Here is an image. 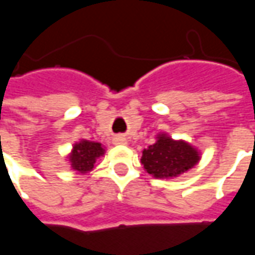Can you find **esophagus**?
<instances>
[{
    "instance_id": "1",
    "label": "esophagus",
    "mask_w": 255,
    "mask_h": 255,
    "mask_svg": "<svg viewBox=\"0 0 255 255\" xmlns=\"http://www.w3.org/2000/svg\"><path fill=\"white\" fill-rule=\"evenodd\" d=\"M115 143L124 144V143H127V140H126V138H123V136H116V138H115Z\"/></svg>"
}]
</instances>
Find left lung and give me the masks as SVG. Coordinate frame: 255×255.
Returning a JSON list of instances; mask_svg holds the SVG:
<instances>
[{"label": "left lung", "mask_w": 255, "mask_h": 255, "mask_svg": "<svg viewBox=\"0 0 255 255\" xmlns=\"http://www.w3.org/2000/svg\"><path fill=\"white\" fill-rule=\"evenodd\" d=\"M199 161L195 149L183 140H173L165 135L143 150L142 165L154 177H173L188 171Z\"/></svg>", "instance_id": "1"}]
</instances>
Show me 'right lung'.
<instances>
[{"label":"right lung","instance_id":"1","mask_svg":"<svg viewBox=\"0 0 255 255\" xmlns=\"http://www.w3.org/2000/svg\"><path fill=\"white\" fill-rule=\"evenodd\" d=\"M102 154H104V149H102L101 143L82 140L80 143H76L73 146L72 154L69 157V160L72 162V168L75 171L86 173L94 168L95 160Z\"/></svg>","mask_w":255,"mask_h":255}]
</instances>
